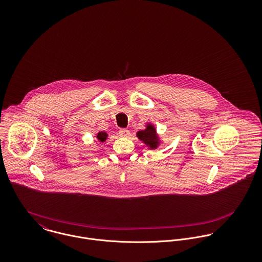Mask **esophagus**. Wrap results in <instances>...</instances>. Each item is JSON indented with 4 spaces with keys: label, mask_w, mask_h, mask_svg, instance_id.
I'll use <instances>...</instances> for the list:
<instances>
[{
    "label": "esophagus",
    "mask_w": 262,
    "mask_h": 262,
    "mask_svg": "<svg viewBox=\"0 0 262 262\" xmlns=\"http://www.w3.org/2000/svg\"><path fill=\"white\" fill-rule=\"evenodd\" d=\"M130 135V131L127 130V129H121L119 131V136L120 137H129Z\"/></svg>",
    "instance_id": "1"
}]
</instances>
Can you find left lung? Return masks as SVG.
Segmentation results:
<instances>
[{
	"label": "left lung",
	"mask_w": 262,
	"mask_h": 262,
	"mask_svg": "<svg viewBox=\"0 0 262 262\" xmlns=\"http://www.w3.org/2000/svg\"><path fill=\"white\" fill-rule=\"evenodd\" d=\"M136 136L150 150L157 149L163 144L162 137L157 133L155 126L151 122H147L145 129L139 130Z\"/></svg>",
	"instance_id": "8db88e82"
}]
</instances>
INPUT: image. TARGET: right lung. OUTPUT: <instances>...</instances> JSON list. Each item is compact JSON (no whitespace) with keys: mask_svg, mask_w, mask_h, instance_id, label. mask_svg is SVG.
Wrapping results in <instances>:
<instances>
[{"mask_svg":"<svg viewBox=\"0 0 262 262\" xmlns=\"http://www.w3.org/2000/svg\"><path fill=\"white\" fill-rule=\"evenodd\" d=\"M95 137L99 143H103L108 139L109 134L106 131H99L98 133L95 134Z\"/></svg>","mask_w":262,"mask_h":262,"instance_id":"1","label":"right lung"}]
</instances>
